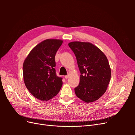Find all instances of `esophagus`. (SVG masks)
Segmentation results:
<instances>
[{
	"mask_svg": "<svg viewBox=\"0 0 135 135\" xmlns=\"http://www.w3.org/2000/svg\"><path fill=\"white\" fill-rule=\"evenodd\" d=\"M69 74H68V75H66V76H65V79H68V78H69Z\"/></svg>",
	"mask_w": 135,
	"mask_h": 135,
	"instance_id": "esophagus-1",
	"label": "esophagus"
}]
</instances>
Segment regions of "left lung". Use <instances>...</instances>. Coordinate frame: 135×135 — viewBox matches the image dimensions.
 Wrapping results in <instances>:
<instances>
[{
  "label": "left lung",
  "mask_w": 135,
  "mask_h": 135,
  "mask_svg": "<svg viewBox=\"0 0 135 135\" xmlns=\"http://www.w3.org/2000/svg\"><path fill=\"white\" fill-rule=\"evenodd\" d=\"M68 45L74 53L80 73L75 95L87 103L97 100L107 91L111 78L107 56L91 43L72 42Z\"/></svg>",
  "instance_id": "left-lung-1"
}]
</instances>
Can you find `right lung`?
Wrapping results in <instances>:
<instances>
[{
  "label": "right lung",
  "instance_id": "add662e5",
  "mask_svg": "<svg viewBox=\"0 0 135 135\" xmlns=\"http://www.w3.org/2000/svg\"><path fill=\"white\" fill-rule=\"evenodd\" d=\"M63 41L48 39L32 49L23 64V76L27 89L35 98L48 101L60 91L62 78L56 75L55 55Z\"/></svg>",
  "mask_w": 135,
  "mask_h": 135
}]
</instances>
